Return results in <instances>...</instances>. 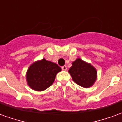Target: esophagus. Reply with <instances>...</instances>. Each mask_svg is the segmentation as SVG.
Wrapping results in <instances>:
<instances>
[{
	"label": "esophagus",
	"instance_id": "obj_1",
	"mask_svg": "<svg viewBox=\"0 0 122 122\" xmlns=\"http://www.w3.org/2000/svg\"><path fill=\"white\" fill-rule=\"evenodd\" d=\"M61 69H62V70H63V71H66V70H67L66 66H65V65H64V66H62V67H61Z\"/></svg>",
	"mask_w": 122,
	"mask_h": 122
}]
</instances>
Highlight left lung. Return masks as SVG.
Wrapping results in <instances>:
<instances>
[{
  "label": "left lung",
  "mask_w": 122,
  "mask_h": 122,
  "mask_svg": "<svg viewBox=\"0 0 122 122\" xmlns=\"http://www.w3.org/2000/svg\"><path fill=\"white\" fill-rule=\"evenodd\" d=\"M69 72L76 84L86 88L92 86L97 78L95 69L80 59H77L72 63Z\"/></svg>",
  "instance_id": "obj_1"
}]
</instances>
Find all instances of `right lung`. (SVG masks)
<instances>
[{"label": "right lung", "instance_id": "obj_1", "mask_svg": "<svg viewBox=\"0 0 122 122\" xmlns=\"http://www.w3.org/2000/svg\"><path fill=\"white\" fill-rule=\"evenodd\" d=\"M61 71V67L57 64L43 59L32 64L28 69V85L36 91L45 90L52 85L56 74Z\"/></svg>", "mask_w": 122, "mask_h": 122}]
</instances>
